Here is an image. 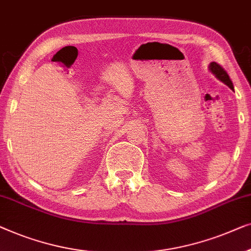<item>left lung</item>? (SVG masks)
Listing matches in <instances>:
<instances>
[{
	"instance_id": "left-lung-1",
	"label": "left lung",
	"mask_w": 251,
	"mask_h": 251,
	"mask_svg": "<svg viewBox=\"0 0 251 251\" xmlns=\"http://www.w3.org/2000/svg\"><path fill=\"white\" fill-rule=\"evenodd\" d=\"M209 68L211 70V73H213L214 75L216 76L218 79L222 80V82H223L224 84H226V85L230 87V89L233 90V84H232L231 79H230V76L227 75V73L225 72L223 67H221L216 62H211L210 66H209Z\"/></svg>"
}]
</instances>
